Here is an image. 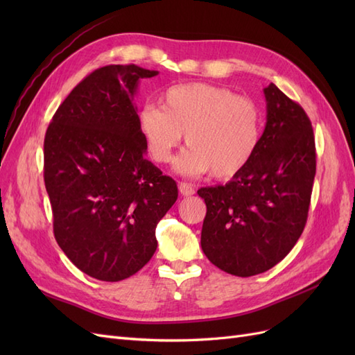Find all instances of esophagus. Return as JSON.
Listing matches in <instances>:
<instances>
[{"label": "esophagus", "instance_id": "esophagus-1", "mask_svg": "<svg viewBox=\"0 0 355 355\" xmlns=\"http://www.w3.org/2000/svg\"><path fill=\"white\" fill-rule=\"evenodd\" d=\"M179 192L184 197H191V196L196 194V189H194V187H192L191 184H187V182H180V184H179Z\"/></svg>", "mask_w": 355, "mask_h": 355}]
</instances>
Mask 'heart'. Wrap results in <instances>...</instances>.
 Returning <instances> with one entry per match:
<instances>
[{
  "label": "heart",
  "mask_w": 355,
  "mask_h": 355,
  "mask_svg": "<svg viewBox=\"0 0 355 355\" xmlns=\"http://www.w3.org/2000/svg\"><path fill=\"white\" fill-rule=\"evenodd\" d=\"M159 106L139 112L137 125L155 163H170L182 139L189 145L175 163L178 173L230 179L254 157L262 137V114L256 103L232 90L207 83L167 89Z\"/></svg>",
  "instance_id": "b5f03b06"
}]
</instances>
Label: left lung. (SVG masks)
Returning a JSON list of instances; mask_svg holds the SVG:
<instances>
[{"mask_svg": "<svg viewBox=\"0 0 355 355\" xmlns=\"http://www.w3.org/2000/svg\"><path fill=\"white\" fill-rule=\"evenodd\" d=\"M254 157L228 184L198 189L207 206L201 249L219 270L252 277L283 261L302 234L315 176L313 125L299 103L270 84Z\"/></svg>", "mask_w": 355, "mask_h": 355, "instance_id": "1", "label": "left lung"}]
</instances>
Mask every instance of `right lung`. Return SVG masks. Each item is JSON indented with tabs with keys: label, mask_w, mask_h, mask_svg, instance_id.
Segmentation results:
<instances>
[{
	"label": "right lung",
	"mask_w": 355,
	"mask_h": 355,
	"mask_svg": "<svg viewBox=\"0 0 355 355\" xmlns=\"http://www.w3.org/2000/svg\"><path fill=\"white\" fill-rule=\"evenodd\" d=\"M158 71L108 65L59 106L44 139L53 231L68 259L96 280L121 282L157 250L155 228L178 185L145 158L133 103L139 80Z\"/></svg>",
	"instance_id": "add662e5"
}]
</instances>
